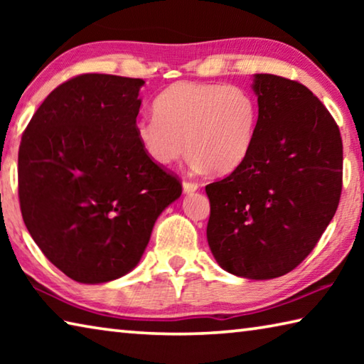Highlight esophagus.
<instances>
[{
    "instance_id": "obj_1",
    "label": "esophagus",
    "mask_w": 364,
    "mask_h": 364,
    "mask_svg": "<svg viewBox=\"0 0 364 364\" xmlns=\"http://www.w3.org/2000/svg\"><path fill=\"white\" fill-rule=\"evenodd\" d=\"M183 189H184V193H194V191L199 189V184L194 183V181L184 180L183 181Z\"/></svg>"
}]
</instances>
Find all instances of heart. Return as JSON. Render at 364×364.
I'll return each mask as SVG.
<instances>
[{"label": "heart", "mask_w": 364, "mask_h": 364, "mask_svg": "<svg viewBox=\"0 0 364 364\" xmlns=\"http://www.w3.org/2000/svg\"><path fill=\"white\" fill-rule=\"evenodd\" d=\"M154 110L134 123V136L159 167L176 162L188 147L194 168L230 173L254 144L258 106L241 86L178 82L156 97Z\"/></svg>", "instance_id": "obj_1"}]
</instances>
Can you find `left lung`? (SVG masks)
Segmentation results:
<instances>
[{
	"label": "left lung",
	"mask_w": 364,
	"mask_h": 364,
	"mask_svg": "<svg viewBox=\"0 0 364 364\" xmlns=\"http://www.w3.org/2000/svg\"><path fill=\"white\" fill-rule=\"evenodd\" d=\"M255 139L232 173L205 186L207 241L220 267L273 279L310 255L337 210L343 147L334 117L297 80L257 73Z\"/></svg>",
	"instance_id": "1"
}]
</instances>
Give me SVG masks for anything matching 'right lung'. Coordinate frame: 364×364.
<instances>
[{"instance_id": "obj_1", "label": "right lung", "mask_w": 364, "mask_h": 364, "mask_svg": "<svg viewBox=\"0 0 364 364\" xmlns=\"http://www.w3.org/2000/svg\"><path fill=\"white\" fill-rule=\"evenodd\" d=\"M141 78L82 73L36 109L19 147V204L30 236L73 281L100 284L136 267L181 181L134 136Z\"/></svg>"}]
</instances>
